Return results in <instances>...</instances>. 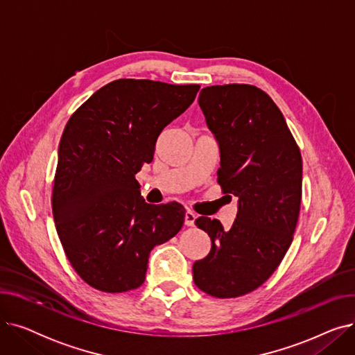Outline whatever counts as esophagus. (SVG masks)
Instances as JSON below:
<instances>
[{
    "mask_svg": "<svg viewBox=\"0 0 355 355\" xmlns=\"http://www.w3.org/2000/svg\"><path fill=\"white\" fill-rule=\"evenodd\" d=\"M194 221H196V214L193 211H190V210L185 211V218H184L185 226L193 227L194 226Z\"/></svg>",
    "mask_w": 355,
    "mask_h": 355,
    "instance_id": "1",
    "label": "esophagus"
}]
</instances>
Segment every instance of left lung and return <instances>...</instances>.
<instances>
[{
    "mask_svg": "<svg viewBox=\"0 0 355 355\" xmlns=\"http://www.w3.org/2000/svg\"><path fill=\"white\" fill-rule=\"evenodd\" d=\"M198 105L220 145L217 182L237 197L233 226L198 217L210 253L193 265L196 286L210 296L237 297L263 285L293 239L302 198V157L272 98L253 85L209 86ZM229 196V197H230Z\"/></svg>",
    "mask_w": 355,
    "mask_h": 355,
    "instance_id": "1",
    "label": "left lung"
}]
</instances>
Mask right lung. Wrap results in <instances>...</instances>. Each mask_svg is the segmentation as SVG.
<instances>
[{"instance_id": "add662e5", "label": "right lung", "mask_w": 355, "mask_h": 355, "mask_svg": "<svg viewBox=\"0 0 355 355\" xmlns=\"http://www.w3.org/2000/svg\"><path fill=\"white\" fill-rule=\"evenodd\" d=\"M198 85L119 79L70 116L59 145L51 209L70 265L102 292L145 281L149 252L182 227L178 202L151 206L135 174L154 159L162 129L196 99Z\"/></svg>"}]
</instances>
